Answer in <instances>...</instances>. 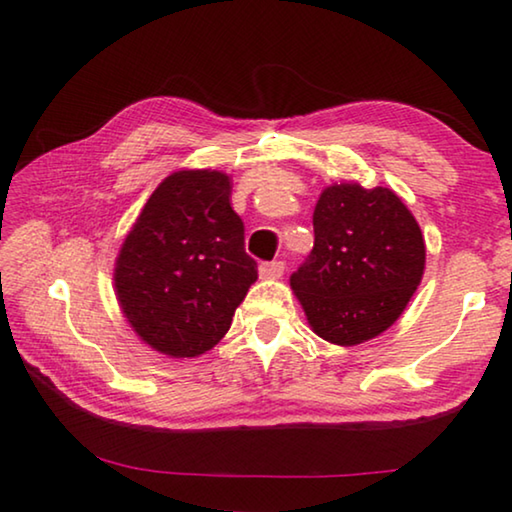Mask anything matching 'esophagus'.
Masks as SVG:
<instances>
[{
    "instance_id": "1",
    "label": "esophagus",
    "mask_w": 512,
    "mask_h": 512,
    "mask_svg": "<svg viewBox=\"0 0 512 512\" xmlns=\"http://www.w3.org/2000/svg\"><path fill=\"white\" fill-rule=\"evenodd\" d=\"M259 275L264 277V280H277V277L284 275V262H264L259 266Z\"/></svg>"
}]
</instances>
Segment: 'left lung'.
<instances>
[{
  "instance_id": "obj_1",
  "label": "left lung",
  "mask_w": 512,
  "mask_h": 512,
  "mask_svg": "<svg viewBox=\"0 0 512 512\" xmlns=\"http://www.w3.org/2000/svg\"><path fill=\"white\" fill-rule=\"evenodd\" d=\"M422 273L420 225L397 194L341 183L318 198L314 250L291 289L320 339L357 345L400 318Z\"/></svg>"
}]
</instances>
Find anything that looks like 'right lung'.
<instances>
[{
	"label": "right lung",
	"mask_w": 512,
	"mask_h": 512,
	"mask_svg": "<svg viewBox=\"0 0 512 512\" xmlns=\"http://www.w3.org/2000/svg\"><path fill=\"white\" fill-rule=\"evenodd\" d=\"M230 192L221 171L171 173L119 250L121 311L142 341L169 357H198L214 348L257 280Z\"/></svg>",
	"instance_id": "right-lung-1"
}]
</instances>
